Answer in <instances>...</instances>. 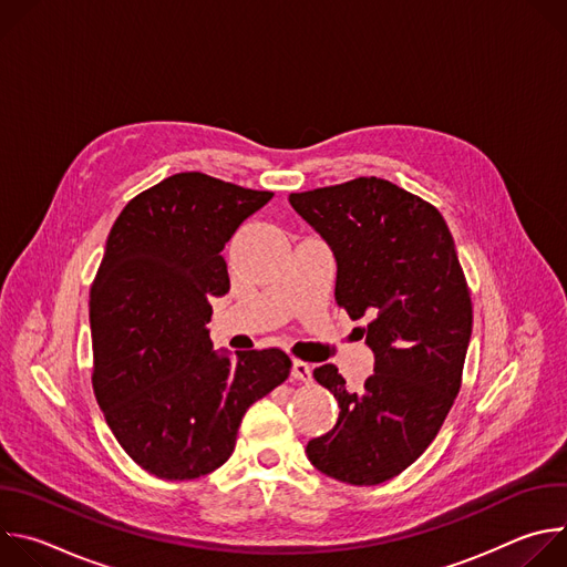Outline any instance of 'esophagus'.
Returning a JSON list of instances; mask_svg holds the SVG:
<instances>
[{
	"label": "esophagus",
	"instance_id": "esophagus-1",
	"mask_svg": "<svg viewBox=\"0 0 567 567\" xmlns=\"http://www.w3.org/2000/svg\"><path fill=\"white\" fill-rule=\"evenodd\" d=\"M291 377H293L296 381H300V383H309V381H311V368H309V363L296 359V361L291 363Z\"/></svg>",
	"mask_w": 567,
	"mask_h": 567
}]
</instances>
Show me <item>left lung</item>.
<instances>
[{
  "instance_id": "obj_1",
  "label": "left lung",
  "mask_w": 567,
  "mask_h": 567,
  "mask_svg": "<svg viewBox=\"0 0 567 567\" xmlns=\"http://www.w3.org/2000/svg\"><path fill=\"white\" fill-rule=\"evenodd\" d=\"M289 204L337 258V302L374 352L359 392L328 363L313 379L339 401L337 426L307 444L309 462L357 487L409 468L440 433L462 385L473 307L440 210L385 179L291 193Z\"/></svg>"
}]
</instances>
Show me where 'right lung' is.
<instances>
[{
    "label": "right lung",
    "instance_id": "add662e5",
    "mask_svg": "<svg viewBox=\"0 0 567 567\" xmlns=\"http://www.w3.org/2000/svg\"><path fill=\"white\" fill-rule=\"evenodd\" d=\"M274 193L179 173L116 217L90 291L94 394L123 451L164 480L221 466L251 403L291 370L280 348L213 352V296L230 287L226 241Z\"/></svg>",
    "mask_w": 567,
    "mask_h": 567
}]
</instances>
